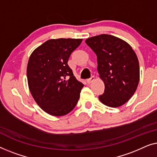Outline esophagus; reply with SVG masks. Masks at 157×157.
I'll return each instance as SVG.
<instances>
[{
  "label": "esophagus",
  "instance_id": "34e87169",
  "mask_svg": "<svg viewBox=\"0 0 157 157\" xmlns=\"http://www.w3.org/2000/svg\"><path fill=\"white\" fill-rule=\"evenodd\" d=\"M94 79H95V78H94V76H92L91 78L87 79V82L88 84H90V83H92V82H93V81L94 80Z\"/></svg>",
  "mask_w": 157,
  "mask_h": 157
}]
</instances>
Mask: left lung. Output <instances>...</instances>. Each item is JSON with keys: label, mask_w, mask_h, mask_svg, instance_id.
I'll list each match as a JSON object with an SVG mask.
<instances>
[{"label": "left lung", "mask_w": 157, "mask_h": 157, "mask_svg": "<svg viewBox=\"0 0 157 157\" xmlns=\"http://www.w3.org/2000/svg\"><path fill=\"white\" fill-rule=\"evenodd\" d=\"M85 43L97 55L98 70L105 83L99 99L108 107L122 106L133 96L140 82L136 53L127 43L113 35H97Z\"/></svg>", "instance_id": "left-lung-1"}]
</instances>
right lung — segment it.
Listing matches in <instances>:
<instances>
[{
    "label": "right lung",
    "instance_id": "1",
    "mask_svg": "<svg viewBox=\"0 0 157 157\" xmlns=\"http://www.w3.org/2000/svg\"><path fill=\"white\" fill-rule=\"evenodd\" d=\"M82 39H51L37 48L27 67L28 87L42 109L52 116L72 111L84 85L74 76L67 62Z\"/></svg>",
    "mask_w": 157,
    "mask_h": 157
}]
</instances>
